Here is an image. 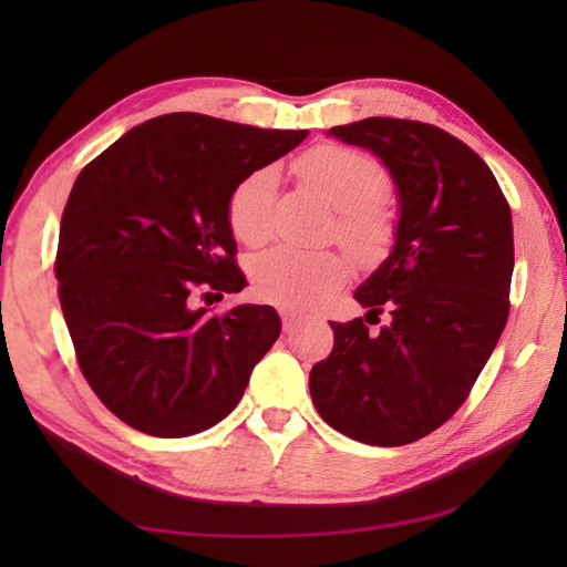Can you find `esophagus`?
Returning a JSON list of instances; mask_svg holds the SVG:
<instances>
[{
    "instance_id": "34e87169",
    "label": "esophagus",
    "mask_w": 567,
    "mask_h": 567,
    "mask_svg": "<svg viewBox=\"0 0 567 567\" xmlns=\"http://www.w3.org/2000/svg\"><path fill=\"white\" fill-rule=\"evenodd\" d=\"M280 318H282V328L285 332H292L297 320H300V315H297L295 310H290V307H280Z\"/></svg>"
}]
</instances>
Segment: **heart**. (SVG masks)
Wrapping results in <instances>:
<instances>
[{
  "label": "heart",
  "instance_id": "obj_1",
  "mask_svg": "<svg viewBox=\"0 0 567 567\" xmlns=\"http://www.w3.org/2000/svg\"><path fill=\"white\" fill-rule=\"evenodd\" d=\"M295 169L315 195L340 213L338 233L344 245L370 252L385 239L388 219L378 205V197L385 192V172L370 155L324 145L307 152ZM275 187V169L262 167L249 172L233 189L227 219L239 243L255 247L270 237ZM344 277L348 265L340 255L307 252L290 245L267 249L252 262L255 292L267 302L290 307L320 302L344 282Z\"/></svg>",
  "mask_w": 567,
  "mask_h": 567
}]
</instances>
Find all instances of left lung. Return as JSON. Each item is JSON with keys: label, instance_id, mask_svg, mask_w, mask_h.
<instances>
[{"label": "left lung", "instance_id": "1", "mask_svg": "<svg viewBox=\"0 0 567 567\" xmlns=\"http://www.w3.org/2000/svg\"><path fill=\"white\" fill-rule=\"evenodd\" d=\"M390 172L398 223L390 255L354 290L367 315L330 322L334 348L310 395L338 433L380 447L433 433L463 405L507 322L513 217L491 167L433 124L368 117L328 130Z\"/></svg>", "mask_w": 567, "mask_h": 567}]
</instances>
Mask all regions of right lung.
<instances>
[{
	"instance_id": "1",
	"label": "right lung",
	"mask_w": 567,
	"mask_h": 567,
	"mask_svg": "<svg viewBox=\"0 0 567 567\" xmlns=\"http://www.w3.org/2000/svg\"><path fill=\"white\" fill-rule=\"evenodd\" d=\"M305 137L172 112L122 134L76 177L60 225L56 292L82 375L140 433L187 437L217 425L280 338L275 307L209 315L189 292L223 297L247 285L229 195Z\"/></svg>"
}]
</instances>
